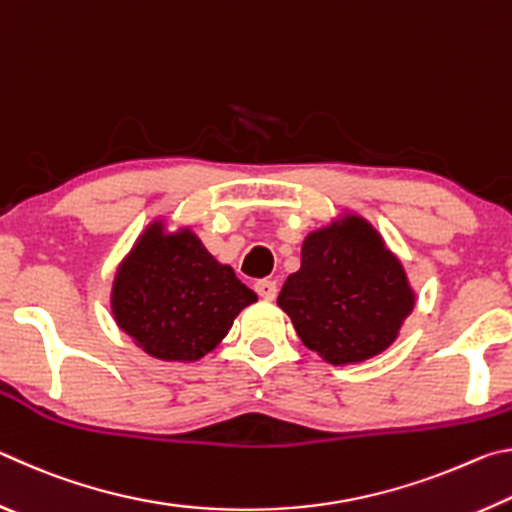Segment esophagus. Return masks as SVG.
Masks as SVG:
<instances>
[{
	"mask_svg": "<svg viewBox=\"0 0 512 512\" xmlns=\"http://www.w3.org/2000/svg\"><path fill=\"white\" fill-rule=\"evenodd\" d=\"M255 291H257L259 298L275 300V296H277V284H275L273 280H257V282H255Z\"/></svg>",
	"mask_w": 512,
	"mask_h": 512,
	"instance_id": "obj_1",
	"label": "esophagus"
}]
</instances>
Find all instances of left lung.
I'll return each mask as SVG.
<instances>
[{
    "label": "left lung",
    "mask_w": 512,
    "mask_h": 512,
    "mask_svg": "<svg viewBox=\"0 0 512 512\" xmlns=\"http://www.w3.org/2000/svg\"><path fill=\"white\" fill-rule=\"evenodd\" d=\"M277 305L309 350L345 366L393 345L415 293L379 232L363 216L345 214L302 241L300 271L287 277Z\"/></svg>",
    "instance_id": "left-lung-1"
}]
</instances>
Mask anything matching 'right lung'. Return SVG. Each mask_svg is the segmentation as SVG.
Here are the masks:
<instances>
[{
  "label": "right lung",
  "mask_w": 512,
  "mask_h": 512,
  "mask_svg": "<svg viewBox=\"0 0 512 512\" xmlns=\"http://www.w3.org/2000/svg\"><path fill=\"white\" fill-rule=\"evenodd\" d=\"M257 296L216 262L192 230L153 221L115 273L110 307L119 329L160 361H198L219 345Z\"/></svg>",
  "instance_id": "add662e5"
}]
</instances>
